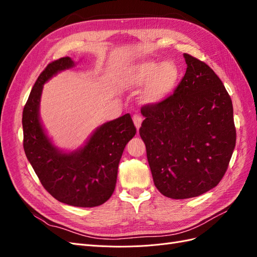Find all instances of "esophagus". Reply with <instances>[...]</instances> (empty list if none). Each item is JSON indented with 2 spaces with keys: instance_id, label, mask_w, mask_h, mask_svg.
Instances as JSON below:
<instances>
[{
  "instance_id": "1",
  "label": "esophagus",
  "mask_w": 257,
  "mask_h": 257,
  "mask_svg": "<svg viewBox=\"0 0 257 257\" xmlns=\"http://www.w3.org/2000/svg\"><path fill=\"white\" fill-rule=\"evenodd\" d=\"M133 121L137 130L142 126V122H143V116L141 114H134L133 115Z\"/></svg>"
}]
</instances>
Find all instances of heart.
Returning a JSON list of instances; mask_svg holds the SVG:
<instances>
[{
    "instance_id": "heart-1",
    "label": "heart",
    "mask_w": 257,
    "mask_h": 257,
    "mask_svg": "<svg viewBox=\"0 0 257 257\" xmlns=\"http://www.w3.org/2000/svg\"><path fill=\"white\" fill-rule=\"evenodd\" d=\"M180 79V69L173 61H142L130 66L121 84L124 89L143 87L142 99L147 104H157L174 91Z\"/></svg>"
}]
</instances>
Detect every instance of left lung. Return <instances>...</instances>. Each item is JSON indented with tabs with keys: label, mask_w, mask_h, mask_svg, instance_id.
Segmentation results:
<instances>
[{
	"label": "left lung",
	"mask_w": 257,
	"mask_h": 257,
	"mask_svg": "<svg viewBox=\"0 0 257 257\" xmlns=\"http://www.w3.org/2000/svg\"><path fill=\"white\" fill-rule=\"evenodd\" d=\"M185 75L174 94L142 108L139 134L157 189L185 199L219 184L236 146L230 96L204 62L184 53Z\"/></svg>",
	"instance_id": "obj_1"
}]
</instances>
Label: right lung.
<instances>
[{
    "label": "right lung",
    "mask_w": 257,
    "mask_h": 257,
    "mask_svg": "<svg viewBox=\"0 0 257 257\" xmlns=\"http://www.w3.org/2000/svg\"><path fill=\"white\" fill-rule=\"evenodd\" d=\"M75 64L69 57L61 58L38 76L22 112L23 148L43 186L54 198L69 206L91 208L112 195L123 150L135 136L136 127L126 113L102 124L74 151H62L52 144L40 118L43 87Z\"/></svg>",
    "instance_id": "obj_1"
}]
</instances>
